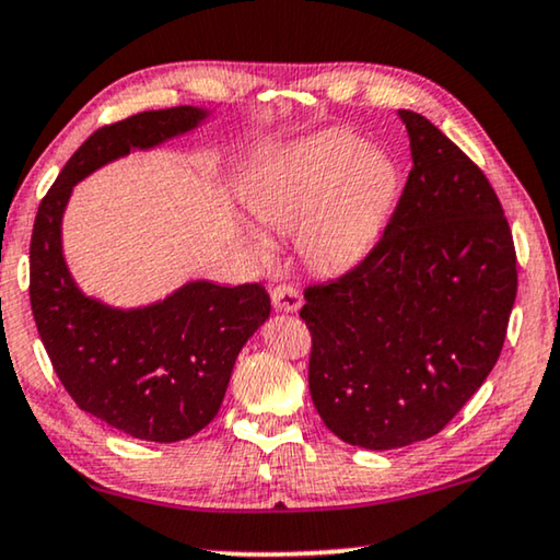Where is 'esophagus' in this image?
<instances>
[{"mask_svg":"<svg viewBox=\"0 0 560 560\" xmlns=\"http://www.w3.org/2000/svg\"><path fill=\"white\" fill-rule=\"evenodd\" d=\"M271 304L273 308H279V312H289L294 314L301 308V294L296 287H291V283H277V287L271 289Z\"/></svg>","mask_w":560,"mask_h":560,"instance_id":"1","label":"esophagus"}]
</instances>
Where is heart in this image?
Segmentation results:
<instances>
[{"label":"heart","mask_w":560,"mask_h":560,"mask_svg":"<svg viewBox=\"0 0 560 560\" xmlns=\"http://www.w3.org/2000/svg\"><path fill=\"white\" fill-rule=\"evenodd\" d=\"M398 191L401 172L392 154L353 131H324L261 168L246 203L264 229L296 234V252L312 269L339 273L376 246ZM252 244L269 259V238L254 234Z\"/></svg>","instance_id":"1"}]
</instances>
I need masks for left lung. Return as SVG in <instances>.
Returning <instances> with one entry per match:
<instances>
[{
  "label": "left lung",
  "mask_w": 560,
  "mask_h": 560,
  "mask_svg": "<svg viewBox=\"0 0 560 560\" xmlns=\"http://www.w3.org/2000/svg\"><path fill=\"white\" fill-rule=\"evenodd\" d=\"M413 166L378 244L314 283L308 392L326 429L388 451L436 436L503 349L516 248L486 174L439 127L398 112Z\"/></svg>",
  "instance_id": "left-lung-1"
}]
</instances>
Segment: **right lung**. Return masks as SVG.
Here are the masks:
<instances>
[{
  "label": "right lung",
  "instance_id": "right-lung-1",
  "mask_svg": "<svg viewBox=\"0 0 560 560\" xmlns=\"http://www.w3.org/2000/svg\"><path fill=\"white\" fill-rule=\"evenodd\" d=\"M197 106L141 112L96 129L42 199L30 244V301L44 349L82 411L141 441L199 433L224 401L242 346L271 312L261 283L189 281L144 308L84 296L61 254V217L77 182L96 168L186 135Z\"/></svg>",
  "mask_w": 560,
  "mask_h": 560
}]
</instances>
